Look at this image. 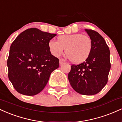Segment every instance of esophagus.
Here are the masks:
<instances>
[{
    "label": "esophagus",
    "mask_w": 122,
    "mask_h": 122,
    "mask_svg": "<svg viewBox=\"0 0 122 122\" xmlns=\"http://www.w3.org/2000/svg\"><path fill=\"white\" fill-rule=\"evenodd\" d=\"M59 62H60V65H62V64H64V63L65 62V60H64L63 58H61V59H60Z\"/></svg>",
    "instance_id": "obj_1"
}]
</instances>
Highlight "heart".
<instances>
[{"label": "heart", "instance_id": "b5f03b06", "mask_svg": "<svg viewBox=\"0 0 122 122\" xmlns=\"http://www.w3.org/2000/svg\"><path fill=\"white\" fill-rule=\"evenodd\" d=\"M48 46L50 53L55 57L60 56L65 49L66 54L71 62L81 64L89 58L92 42L89 37L77 33L58 36L57 41L49 42Z\"/></svg>", "mask_w": 122, "mask_h": 122}]
</instances>
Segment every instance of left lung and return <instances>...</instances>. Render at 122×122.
I'll return each instance as SVG.
<instances>
[{
    "label": "left lung",
    "mask_w": 122,
    "mask_h": 122,
    "mask_svg": "<svg viewBox=\"0 0 122 122\" xmlns=\"http://www.w3.org/2000/svg\"><path fill=\"white\" fill-rule=\"evenodd\" d=\"M92 42V50L85 62L72 65L68 76L73 89L80 94L93 95L107 84L111 68L110 49L97 32L85 29Z\"/></svg>",
    "instance_id": "1"
}]
</instances>
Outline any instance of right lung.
Wrapping results in <instances>:
<instances>
[{"mask_svg": "<svg viewBox=\"0 0 122 122\" xmlns=\"http://www.w3.org/2000/svg\"><path fill=\"white\" fill-rule=\"evenodd\" d=\"M57 36L36 28L21 33L12 43L7 60L8 76L19 93L34 96L47 84L50 74L59 67V59L48 43Z\"/></svg>", "mask_w": 122, "mask_h": 122, "instance_id": "add662e5", "label": "right lung"}]
</instances>
